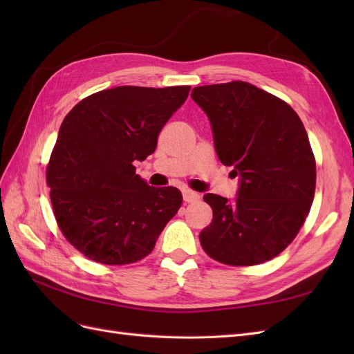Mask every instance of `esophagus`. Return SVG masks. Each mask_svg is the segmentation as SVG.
<instances>
[{"mask_svg":"<svg viewBox=\"0 0 354 354\" xmlns=\"http://www.w3.org/2000/svg\"><path fill=\"white\" fill-rule=\"evenodd\" d=\"M183 199H185V202H187V203H190V202H198V201L201 199V195L196 194V192H194V190L185 189V190H183Z\"/></svg>","mask_w":354,"mask_h":354,"instance_id":"1","label":"esophagus"}]
</instances>
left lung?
Segmentation results:
<instances>
[{
    "mask_svg": "<svg viewBox=\"0 0 354 354\" xmlns=\"http://www.w3.org/2000/svg\"><path fill=\"white\" fill-rule=\"evenodd\" d=\"M192 99L208 116L221 164L241 177L233 202L203 196L212 221L199 233L202 248L229 266L269 261L295 239L315 198L306 128L286 102L250 82L195 87Z\"/></svg>",
    "mask_w": 354,
    "mask_h": 354,
    "instance_id": "8db88e82",
    "label": "left lung"
}]
</instances>
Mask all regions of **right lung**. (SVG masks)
Wrapping results in <instances>:
<instances>
[{"instance_id":"1","label":"right lung","mask_w":354,"mask_h":354,"mask_svg":"<svg viewBox=\"0 0 354 354\" xmlns=\"http://www.w3.org/2000/svg\"><path fill=\"white\" fill-rule=\"evenodd\" d=\"M189 91L122 85L88 95L65 116L47 185L59 229L87 259L109 266L145 259L177 214L181 192L149 186L133 162L155 152Z\"/></svg>"}]
</instances>
